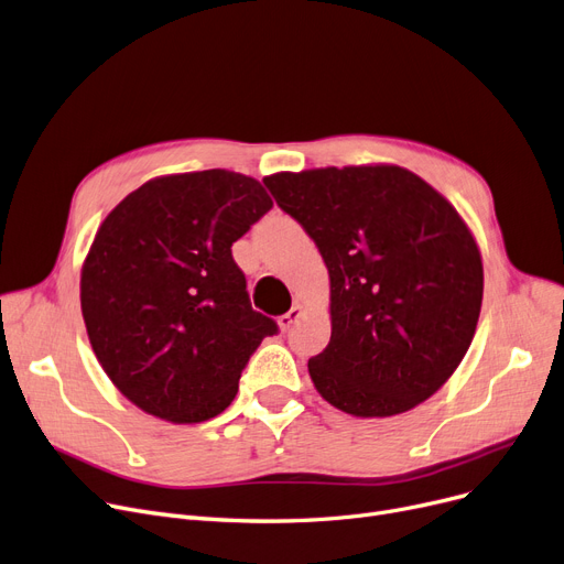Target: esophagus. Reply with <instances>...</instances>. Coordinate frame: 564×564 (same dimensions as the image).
Returning <instances> with one entry per match:
<instances>
[{"label":"esophagus","mask_w":564,"mask_h":564,"mask_svg":"<svg viewBox=\"0 0 564 564\" xmlns=\"http://www.w3.org/2000/svg\"><path fill=\"white\" fill-rule=\"evenodd\" d=\"M303 305L301 303H296V305H293L286 314H282L280 318H278V326H280V330H289L293 324H296V321L303 316Z\"/></svg>","instance_id":"1"}]
</instances>
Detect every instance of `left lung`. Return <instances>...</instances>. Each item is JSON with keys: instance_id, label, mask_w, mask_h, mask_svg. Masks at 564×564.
Segmentation results:
<instances>
[{"instance_id": "obj_1", "label": "left lung", "mask_w": 564, "mask_h": 564, "mask_svg": "<svg viewBox=\"0 0 564 564\" xmlns=\"http://www.w3.org/2000/svg\"><path fill=\"white\" fill-rule=\"evenodd\" d=\"M263 183L326 261L330 341L316 392L356 417L406 413L452 377L485 291L477 240L436 187L399 165L278 172Z\"/></svg>"}]
</instances>
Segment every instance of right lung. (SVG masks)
I'll list each match as a JSON object with an SVG mask.
<instances>
[{
	"label": "right lung",
	"instance_id": "1",
	"mask_svg": "<svg viewBox=\"0 0 564 564\" xmlns=\"http://www.w3.org/2000/svg\"><path fill=\"white\" fill-rule=\"evenodd\" d=\"M273 206L229 170L155 176L100 223L79 273L94 354L115 388L172 424L220 415L273 318L254 312L231 257Z\"/></svg>",
	"mask_w": 564,
	"mask_h": 564
}]
</instances>
